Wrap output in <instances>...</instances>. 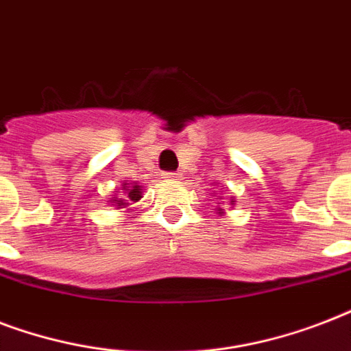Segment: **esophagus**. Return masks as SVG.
I'll use <instances>...</instances> for the list:
<instances>
[{
	"label": "esophagus",
	"mask_w": 351,
	"mask_h": 351,
	"mask_svg": "<svg viewBox=\"0 0 351 351\" xmlns=\"http://www.w3.org/2000/svg\"><path fill=\"white\" fill-rule=\"evenodd\" d=\"M164 178L169 182H180L184 176H182V173H164Z\"/></svg>",
	"instance_id": "34e87169"
}]
</instances>
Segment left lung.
<instances>
[{
  "label": "left lung",
  "instance_id": "obj_1",
  "mask_svg": "<svg viewBox=\"0 0 351 351\" xmlns=\"http://www.w3.org/2000/svg\"><path fill=\"white\" fill-rule=\"evenodd\" d=\"M219 200H222V197H220ZM233 204H234V198H233V197H230V206H233ZM217 213H219L220 217H222V215H224L226 211H224V209H222V208H217Z\"/></svg>",
  "mask_w": 351,
  "mask_h": 351
}]
</instances>
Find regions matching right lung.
<instances>
[{
  "label": "right lung",
  "mask_w": 351,
  "mask_h": 351,
  "mask_svg": "<svg viewBox=\"0 0 351 351\" xmlns=\"http://www.w3.org/2000/svg\"><path fill=\"white\" fill-rule=\"evenodd\" d=\"M140 198H142V186H138L136 182L123 180L121 191H114L111 200H107V202L111 206H118L117 209H131L129 206L140 202Z\"/></svg>",
  "instance_id": "add662e5"
}]
</instances>
